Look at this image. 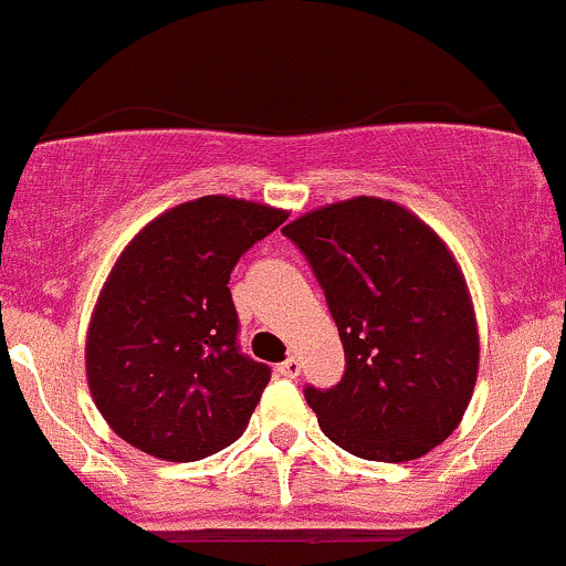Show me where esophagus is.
Masks as SVG:
<instances>
[{
  "mask_svg": "<svg viewBox=\"0 0 566 566\" xmlns=\"http://www.w3.org/2000/svg\"><path fill=\"white\" fill-rule=\"evenodd\" d=\"M276 373L282 375V378H298V373H301V361L295 356H290L287 361H282L276 367Z\"/></svg>",
  "mask_w": 566,
  "mask_h": 566,
  "instance_id": "esophagus-1",
  "label": "esophagus"
}]
</instances>
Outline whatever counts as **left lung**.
<instances>
[{
	"label": "left lung",
	"instance_id": "1",
	"mask_svg": "<svg viewBox=\"0 0 566 566\" xmlns=\"http://www.w3.org/2000/svg\"><path fill=\"white\" fill-rule=\"evenodd\" d=\"M325 290L347 369L306 389L325 436L364 460L408 462L447 441L479 375V325L452 249L405 205L350 197L284 227Z\"/></svg>",
	"mask_w": 566,
	"mask_h": 566
}]
</instances>
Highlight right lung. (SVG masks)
<instances>
[{
  "label": "right lung",
  "mask_w": 566,
  "mask_h": 566,
  "mask_svg": "<svg viewBox=\"0 0 566 566\" xmlns=\"http://www.w3.org/2000/svg\"><path fill=\"white\" fill-rule=\"evenodd\" d=\"M287 210L208 193L147 221L108 271L84 342L95 408L139 452L210 458L243 436L271 369L241 356L230 273Z\"/></svg>",
  "instance_id": "obj_1"
}]
</instances>
